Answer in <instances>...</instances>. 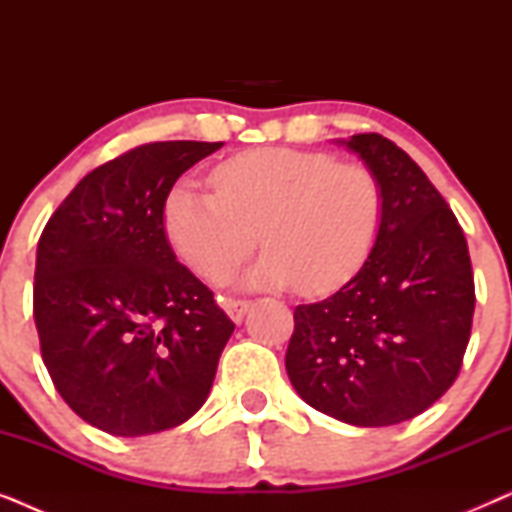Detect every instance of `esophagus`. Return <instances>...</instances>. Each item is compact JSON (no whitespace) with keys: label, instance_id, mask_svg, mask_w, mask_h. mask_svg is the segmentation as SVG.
<instances>
[{"label":"esophagus","instance_id":"esophagus-1","mask_svg":"<svg viewBox=\"0 0 512 512\" xmlns=\"http://www.w3.org/2000/svg\"><path fill=\"white\" fill-rule=\"evenodd\" d=\"M249 305H251L249 300H244V298H230V296L223 298V310H226V314L235 321V324H240L244 312L249 310Z\"/></svg>","mask_w":512,"mask_h":512}]
</instances>
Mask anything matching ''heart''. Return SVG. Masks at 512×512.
Here are the masks:
<instances>
[{
	"label": "heart",
	"mask_w": 512,
	"mask_h": 512,
	"mask_svg": "<svg viewBox=\"0 0 512 512\" xmlns=\"http://www.w3.org/2000/svg\"><path fill=\"white\" fill-rule=\"evenodd\" d=\"M212 191L179 181L165 200V233L195 275L223 282L251 251L268 249L247 282L326 296L359 275L384 223V188L359 163L272 146L226 160Z\"/></svg>",
	"instance_id": "heart-1"
}]
</instances>
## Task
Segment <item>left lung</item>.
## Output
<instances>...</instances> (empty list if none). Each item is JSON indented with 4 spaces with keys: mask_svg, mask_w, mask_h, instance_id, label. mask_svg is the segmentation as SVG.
Segmentation results:
<instances>
[{
    "mask_svg": "<svg viewBox=\"0 0 512 512\" xmlns=\"http://www.w3.org/2000/svg\"><path fill=\"white\" fill-rule=\"evenodd\" d=\"M345 144L380 179L384 223L352 282L296 307L286 373L314 410L391 426L457 380L471 340L473 268L457 216L408 153L377 132Z\"/></svg>",
    "mask_w": 512,
    "mask_h": 512,
    "instance_id": "8db88e82",
    "label": "left lung"
}]
</instances>
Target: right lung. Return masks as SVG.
Returning a JSON list of instances; mask_svg holds the SVG:
<instances>
[{
  "label": "right lung",
  "instance_id": "obj_1",
  "mask_svg": "<svg viewBox=\"0 0 512 512\" xmlns=\"http://www.w3.org/2000/svg\"><path fill=\"white\" fill-rule=\"evenodd\" d=\"M223 142H151L86 174L37 247L41 359L83 422L135 438L179 426L235 331L165 235L174 181Z\"/></svg>",
  "mask_w": 512,
  "mask_h": 512
}]
</instances>
